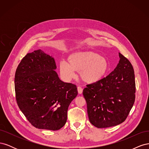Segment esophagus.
<instances>
[{
	"mask_svg": "<svg viewBox=\"0 0 149 149\" xmlns=\"http://www.w3.org/2000/svg\"><path fill=\"white\" fill-rule=\"evenodd\" d=\"M78 92L79 94H81L83 93V88L80 86L78 87Z\"/></svg>",
	"mask_w": 149,
	"mask_h": 149,
	"instance_id": "esophagus-1",
	"label": "esophagus"
}]
</instances>
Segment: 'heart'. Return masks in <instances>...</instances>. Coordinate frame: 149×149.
<instances>
[{"label":"heart","instance_id":"obj_1","mask_svg":"<svg viewBox=\"0 0 149 149\" xmlns=\"http://www.w3.org/2000/svg\"><path fill=\"white\" fill-rule=\"evenodd\" d=\"M68 61L59 63L60 73L67 80L74 78L77 71L83 82L94 84L103 79L109 70L107 58L93 51L74 52L68 56Z\"/></svg>","mask_w":149,"mask_h":149}]
</instances>
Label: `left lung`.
Masks as SVG:
<instances>
[{"label":"left lung","instance_id":"obj_1","mask_svg":"<svg viewBox=\"0 0 149 149\" xmlns=\"http://www.w3.org/2000/svg\"><path fill=\"white\" fill-rule=\"evenodd\" d=\"M119 56V63L114 71L99 82L88 84L83 91L89 120L97 128L123 123L135 101L134 68L121 53Z\"/></svg>","mask_w":149,"mask_h":149}]
</instances>
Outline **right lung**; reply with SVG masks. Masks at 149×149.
<instances>
[{
	"instance_id": "1",
	"label": "right lung",
	"mask_w": 149,
	"mask_h": 149,
	"mask_svg": "<svg viewBox=\"0 0 149 149\" xmlns=\"http://www.w3.org/2000/svg\"><path fill=\"white\" fill-rule=\"evenodd\" d=\"M55 59L41 49L27 53L15 75L17 104L35 127L57 130L63 127L71 102L78 95L75 84L58 77Z\"/></svg>"
}]
</instances>
